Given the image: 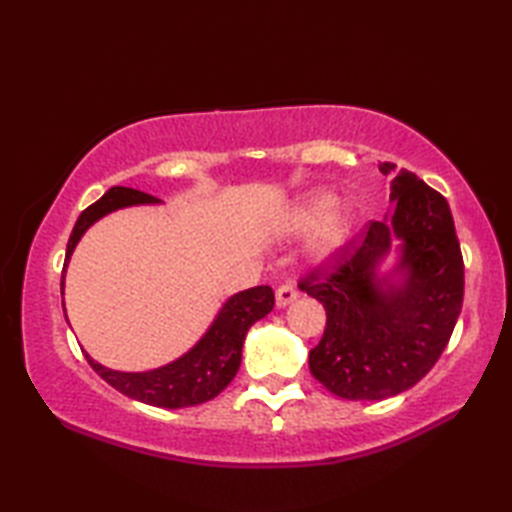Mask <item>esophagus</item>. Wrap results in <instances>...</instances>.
<instances>
[{
  "label": "esophagus",
  "mask_w": 512,
  "mask_h": 512,
  "mask_svg": "<svg viewBox=\"0 0 512 512\" xmlns=\"http://www.w3.org/2000/svg\"><path fill=\"white\" fill-rule=\"evenodd\" d=\"M297 299H299V292H297L295 288H292V286H281V288L275 292V303H277L279 310L290 306V303L297 301Z\"/></svg>",
  "instance_id": "1"
}]
</instances>
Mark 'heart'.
<instances>
[{"label":"heart","instance_id":"obj_1","mask_svg":"<svg viewBox=\"0 0 512 512\" xmlns=\"http://www.w3.org/2000/svg\"><path fill=\"white\" fill-rule=\"evenodd\" d=\"M358 222L356 206L341 202L330 189H314L292 200L270 222V233L279 239H295L314 233L306 257L312 266H330L350 244Z\"/></svg>","mask_w":512,"mask_h":512}]
</instances>
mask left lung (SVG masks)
Masks as SVG:
<instances>
[{
  "label": "left lung",
  "mask_w": 512,
  "mask_h": 512,
  "mask_svg": "<svg viewBox=\"0 0 512 512\" xmlns=\"http://www.w3.org/2000/svg\"><path fill=\"white\" fill-rule=\"evenodd\" d=\"M391 169L380 165L385 176ZM389 191L394 206L361 246H347L334 273L299 284L328 314L310 372L347 400H385L416 385L462 310L464 264L447 200L405 169Z\"/></svg>",
  "instance_id": "obj_1"
}]
</instances>
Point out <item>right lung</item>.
<instances>
[{"label": "right lung", "mask_w": 512, "mask_h": 512, "mask_svg": "<svg viewBox=\"0 0 512 512\" xmlns=\"http://www.w3.org/2000/svg\"><path fill=\"white\" fill-rule=\"evenodd\" d=\"M162 204L151 195L127 189V187H112L101 200H96L88 206L76 220L68 250H65L63 264V279H61V295L65 288V270L72 259L76 244L81 237L88 233V228L96 224L101 217L114 211L129 209V206H154ZM65 306V303H63ZM275 306V295L270 286H255L242 292H235L228 297L222 308L217 310L211 325L206 332L195 341L187 352L178 356L176 361L160 365L147 372H121V369L105 367L99 361L85 352L88 363L94 367L105 383H110L121 394L134 398L138 402L165 409H182L202 405L206 400H213L220 391L228 387L235 378L239 365H242V347L246 332L250 325L264 319L266 314ZM65 312V308H63ZM68 319V314H65Z\"/></svg>", "instance_id": "obj_1"}]
</instances>
